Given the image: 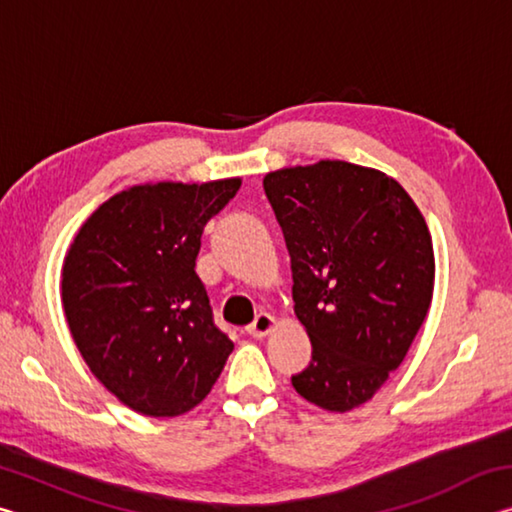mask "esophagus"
<instances>
[{"label":"esophagus","instance_id":"esophagus-1","mask_svg":"<svg viewBox=\"0 0 512 512\" xmlns=\"http://www.w3.org/2000/svg\"><path fill=\"white\" fill-rule=\"evenodd\" d=\"M275 327H277V320L271 314H259L255 318V323L248 325L246 332L253 336V339H264V336L271 334Z\"/></svg>","mask_w":512,"mask_h":512}]
</instances>
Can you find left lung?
Returning <instances> with one entry per match:
<instances>
[{
    "instance_id": "8db88e82",
    "label": "left lung",
    "mask_w": 512,
    "mask_h": 512,
    "mask_svg": "<svg viewBox=\"0 0 512 512\" xmlns=\"http://www.w3.org/2000/svg\"><path fill=\"white\" fill-rule=\"evenodd\" d=\"M264 192L291 255L293 311L314 348L291 384L320 409L348 413L400 368L429 314L427 221L395 178L343 160L266 173Z\"/></svg>"
}]
</instances>
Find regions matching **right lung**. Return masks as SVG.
<instances>
[{
  "mask_svg": "<svg viewBox=\"0 0 512 512\" xmlns=\"http://www.w3.org/2000/svg\"><path fill=\"white\" fill-rule=\"evenodd\" d=\"M241 178L146 183L101 203L60 271L69 334L121 404L151 418L192 411L235 345L212 320L196 257L205 223Z\"/></svg>",
  "mask_w": 512,
  "mask_h": 512,
  "instance_id": "add662e5",
  "label": "right lung"
}]
</instances>
